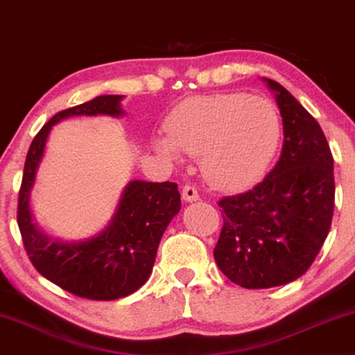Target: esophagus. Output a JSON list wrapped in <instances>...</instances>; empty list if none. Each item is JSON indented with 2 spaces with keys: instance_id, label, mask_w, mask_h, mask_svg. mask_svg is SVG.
<instances>
[{
  "instance_id": "1",
  "label": "esophagus",
  "mask_w": 355,
  "mask_h": 355,
  "mask_svg": "<svg viewBox=\"0 0 355 355\" xmlns=\"http://www.w3.org/2000/svg\"><path fill=\"white\" fill-rule=\"evenodd\" d=\"M182 198L188 202L191 201H196L200 200V195H198V190L193 185H185L183 187V191H182Z\"/></svg>"
}]
</instances>
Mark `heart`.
Here are the masks:
<instances>
[{"label": "heart", "mask_w": 355, "mask_h": 355, "mask_svg": "<svg viewBox=\"0 0 355 355\" xmlns=\"http://www.w3.org/2000/svg\"><path fill=\"white\" fill-rule=\"evenodd\" d=\"M282 121L266 98L224 92L187 98L167 118V135L155 138L160 154L201 157L207 182L237 190L266 172L281 144Z\"/></svg>", "instance_id": "obj_1"}]
</instances>
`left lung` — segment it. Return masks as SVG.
I'll return each mask as SVG.
<instances>
[{
  "instance_id": "obj_1",
  "label": "left lung",
  "mask_w": 355,
  "mask_h": 355,
  "mask_svg": "<svg viewBox=\"0 0 355 355\" xmlns=\"http://www.w3.org/2000/svg\"><path fill=\"white\" fill-rule=\"evenodd\" d=\"M284 125L281 157L252 190L224 196L214 259L245 289H269L299 279L320 253L334 211L333 154L318 121L279 83Z\"/></svg>"
}]
</instances>
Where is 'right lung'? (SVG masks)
I'll list each match as a JSON object with an SVG mask.
<instances>
[{"mask_svg": "<svg viewBox=\"0 0 355 355\" xmlns=\"http://www.w3.org/2000/svg\"><path fill=\"white\" fill-rule=\"evenodd\" d=\"M121 96H101L56 113L32 141L17 200V225L26 253L42 276L76 297L115 300L133 294L153 271L160 239L180 211L177 183L135 180L123 191L116 214L97 237L60 243L40 232L31 214L29 198L35 170L51 126L73 115H121Z\"/></svg>", "mask_w": 355, "mask_h": 355, "instance_id": "obj_1", "label": "right lung"}]
</instances>
